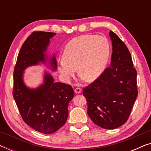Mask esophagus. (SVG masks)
Instances as JSON below:
<instances>
[{"instance_id":"esophagus-1","label":"esophagus","mask_w":151,"mask_h":151,"mask_svg":"<svg viewBox=\"0 0 151 151\" xmlns=\"http://www.w3.org/2000/svg\"><path fill=\"white\" fill-rule=\"evenodd\" d=\"M81 91H82V90H81V88H75V89H74V92H75L76 94L80 93Z\"/></svg>"}]
</instances>
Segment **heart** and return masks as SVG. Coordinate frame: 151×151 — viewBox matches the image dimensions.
I'll use <instances>...</instances> for the list:
<instances>
[{"mask_svg": "<svg viewBox=\"0 0 151 151\" xmlns=\"http://www.w3.org/2000/svg\"><path fill=\"white\" fill-rule=\"evenodd\" d=\"M110 55L106 38L94 35H83L70 40L58 62V71L64 81L69 82L77 67L79 80L89 81L98 78L104 71Z\"/></svg>", "mask_w": 151, "mask_h": 151, "instance_id": "heart-1", "label": "heart"}]
</instances>
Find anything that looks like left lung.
<instances>
[{"label": "left lung", "mask_w": 151, "mask_h": 151, "mask_svg": "<svg viewBox=\"0 0 151 151\" xmlns=\"http://www.w3.org/2000/svg\"><path fill=\"white\" fill-rule=\"evenodd\" d=\"M111 65L83 90L91 120L105 129H117L129 118L137 96V71L131 55L121 39L110 31Z\"/></svg>", "instance_id": "1"}]
</instances>
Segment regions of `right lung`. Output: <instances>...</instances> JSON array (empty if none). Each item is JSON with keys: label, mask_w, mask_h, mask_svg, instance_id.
Listing matches in <instances>:
<instances>
[{"label": "right lung", "mask_w": 151, "mask_h": 151, "mask_svg": "<svg viewBox=\"0 0 151 151\" xmlns=\"http://www.w3.org/2000/svg\"><path fill=\"white\" fill-rule=\"evenodd\" d=\"M55 33L35 32L27 38L18 53L14 71L13 97L24 122L35 131L44 134L55 133L67 121L68 105L73 98L69 84L55 82L52 75L45 71L43 82L30 88L24 82L27 68L43 64L53 72L57 69L55 55L47 51Z\"/></svg>", "instance_id": "obj_1"}]
</instances>
